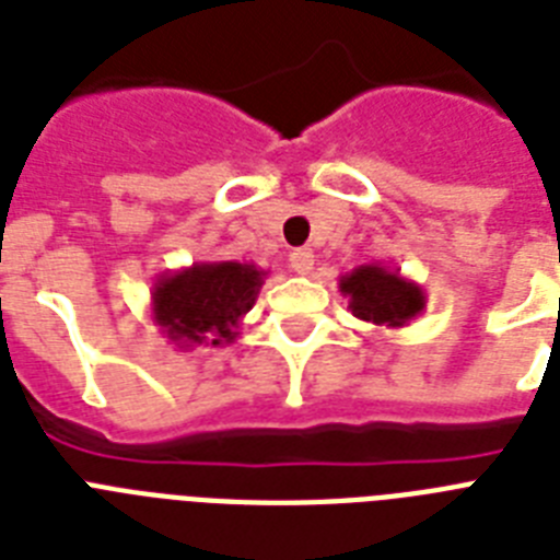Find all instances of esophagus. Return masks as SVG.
<instances>
[{"instance_id":"34e87169","label":"esophagus","mask_w":560,"mask_h":560,"mask_svg":"<svg viewBox=\"0 0 560 560\" xmlns=\"http://www.w3.org/2000/svg\"><path fill=\"white\" fill-rule=\"evenodd\" d=\"M313 261H316L313 249H293V253H290V267H293L299 276H307V272L313 270Z\"/></svg>"}]
</instances>
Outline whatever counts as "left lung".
I'll use <instances>...</instances> for the list:
<instances>
[{
    "instance_id": "8db88e82",
    "label": "left lung",
    "mask_w": 560,
    "mask_h": 560,
    "mask_svg": "<svg viewBox=\"0 0 560 560\" xmlns=\"http://www.w3.org/2000/svg\"><path fill=\"white\" fill-rule=\"evenodd\" d=\"M339 290L348 295V311L376 327H406L425 311V293L417 281L383 265H359L345 272Z\"/></svg>"
}]
</instances>
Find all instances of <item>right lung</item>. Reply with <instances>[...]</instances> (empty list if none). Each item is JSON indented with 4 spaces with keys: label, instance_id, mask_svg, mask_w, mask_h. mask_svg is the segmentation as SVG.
I'll return each instance as SVG.
<instances>
[{
    "label": "right lung",
    "instance_id": "add662e5",
    "mask_svg": "<svg viewBox=\"0 0 560 560\" xmlns=\"http://www.w3.org/2000/svg\"><path fill=\"white\" fill-rule=\"evenodd\" d=\"M265 279L267 270L241 261H195L161 272L152 284V322L180 351L230 345Z\"/></svg>",
    "mask_w": 560,
    "mask_h": 560
}]
</instances>
